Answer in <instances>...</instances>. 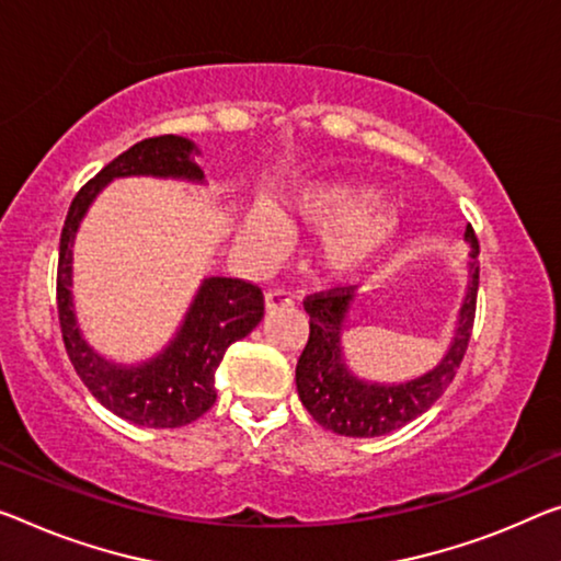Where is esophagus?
Returning a JSON list of instances; mask_svg holds the SVG:
<instances>
[{"label":"esophagus","mask_w":561,"mask_h":561,"mask_svg":"<svg viewBox=\"0 0 561 561\" xmlns=\"http://www.w3.org/2000/svg\"><path fill=\"white\" fill-rule=\"evenodd\" d=\"M290 306H293L290 293H286V290H268V293H265V310H268V313H273V310L290 308Z\"/></svg>","instance_id":"esophagus-1"}]
</instances>
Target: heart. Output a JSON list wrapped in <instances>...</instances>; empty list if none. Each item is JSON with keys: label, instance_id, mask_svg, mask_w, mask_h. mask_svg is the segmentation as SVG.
Here are the masks:
<instances>
[{"label": "heart", "instance_id": "obj_1", "mask_svg": "<svg viewBox=\"0 0 561 561\" xmlns=\"http://www.w3.org/2000/svg\"><path fill=\"white\" fill-rule=\"evenodd\" d=\"M288 228L318 230L316 263L325 278L351 283L374 271L401 238V215L378 187L358 180H325L298 187L283 213L253 205L240 222V243L255 257L278 255Z\"/></svg>", "mask_w": 561, "mask_h": 561}]
</instances>
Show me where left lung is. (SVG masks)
I'll list each match as a JSON object with an SVG mask.
<instances>
[{
    "mask_svg": "<svg viewBox=\"0 0 561 561\" xmlns=\"http://www.w3.org/2000/svg\"><path fill=\"white\" fill-rule=\"evenodd\" d=\"M463 240L471 245L467 296L461 300L449 351L438 364L411 381L378 383L353 374L343 356L341 335L356 304V286L313 293L304 300L310 316V333L296 366L300 403L323 428L341 436L374 438L411 424L426 413L449 389L467 353L479 290V240L467 226Z\"/></svg>",
    "mask_w": 561,
    "mask_h": 561,
    "instance_id": "obj_1",
    "label": "left lung"
}]
</instances>
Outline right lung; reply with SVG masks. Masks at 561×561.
<instances>
[{
    "label": "right lung",
    "instance_id": "right-lung-1",
    "mask_svg": "<svg viewBox=\"0 0 561 561\" xmlns=\"http://www.w3.org/2000/svg\"><path fill=\"white\" fill-rule=\"evenodd\" d=\"M193 140L180 135H160L133 145L102 168L67 213L59 238L57 310L67 356L90 393L115 416L148 428H178L193 424L215 403V370L230 343L245 339L263 318V293L240 278H205L187 313L165 348L150 360L125 366L102 358L77 325L72 304V245L80 222L94 197L115 178H172L205 183L195 162Z\"/></svg>",
    "mask_w": 561,
    "mask_h": 561
}]
</instances>
